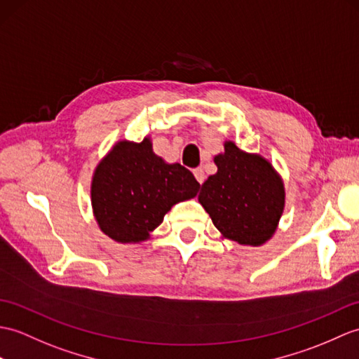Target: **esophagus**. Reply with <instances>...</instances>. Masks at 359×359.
<instances>
[{
  "label": "esophagus",
  "mask_w": 359,
  "mask_h": 359,
  "mask_svg": "<svg viewBox=\"0 0 359 359\" xmlns=\"http://www.w3.org/2000/svg\"><path fill=\"white\" fill-rule=\"evenodd\" d=\"M193 172H194V176H196L197 182L200 183V185H202V183L205 182V171H203L202 168H196Z\"/></svg>",
  "instance_id": "esophagus-1"
}]
</instances>
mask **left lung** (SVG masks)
<instances>
[{"instance_id": "left-lung-1", "label": "left lung", "mask_w": 359, "mask_h": 359, "mask_svg": "<svg viewBox=\"0 0 359 359\" xmlns=\"http://www.w3.org/2000/svg\"><path fill=\"white\" fill-rule=\"evenodd\" d=\"M214 162L217 172L202 185L198 202L223 237L263 245L273 236L285 208L280 176L262 156L241 151L234 142H226Z\"/></svg>"}]
</instances>
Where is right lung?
<instances>
[{"instance_id":"right-lung-1","label":"right lung","mask_w":359,"mask_h":359,"mask_svg":"<svg viewBox=\"0 0 359 359\" xmlns=\"http://www.w3.org/2000/svg\"><path fill=\"white\" fill-rule=\"evenodd\" d=\"M198 188L185 166L156 156L148 137L140 144L122 140L97 165L91 206L104 234L119 243H139L172 205L196 197Z\"/></svg>"}]
</instances>
